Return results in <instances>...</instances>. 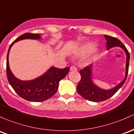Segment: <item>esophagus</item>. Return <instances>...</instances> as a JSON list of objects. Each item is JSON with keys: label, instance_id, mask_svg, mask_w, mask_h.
I'll list each match as a JSON object with an SVG mask.
<instances>
[{"label": "esophagus", "instance_id": "esophagus-1", "mask_svg": "<svg viewBox=\"0 0 134 134\" xmlns=\"http://www.w3.org/2000/svg\"><path fill=\"white\" fill-rule=\"evenodd\" d=\"M77 68H76V66H71V67H70V70H77Z\"/></svg>", "mask_w": 134, "mask_h": 134}]
</instances>
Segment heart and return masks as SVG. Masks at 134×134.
Segmentation results:
<instances>
[{
    "instance_id": "b5f03b06",
    "label": "heart",
    "mask_w": 134,
    "mask_h": 134,
    "mask_svg": "<svg viewBox=\"0 0 134 134\" xmlns=\"http://www.w3.org/2000/svg\"><path fill=\"white\" fill-rule=\"evenodd\" d=\"M93 47H94V46H93V44H85L80 48L79 52L82 54H86V53H88L90 52H91L93 49Z\"/></svg>"
}]
</instances>
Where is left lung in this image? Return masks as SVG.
<instances>
[{"label":"left lung","mask_w":134,"mask_h":134,"mask_svg":"<svg viewBox=\"0 0 134 134\" xmlns=\"http://www.w3.org/2000/svg\"><path fill=\"white\" fill-rule=\"evenodd\" d=\"M107 41V49L115 46H119L125 51L126 54V75L125 79L121 81L115 88L108 90L100 89L92 82V64L86 66L84 69L80 70L81 80L77 86V91L79 95L88 100L93 102H101L107 100L114 96L115 93L122 87L126 81L129 73L130 54L128 49L124 46L123 44L115 37L104 35Z\"/></svg>","instance_id":"8db88e82"}]
</instances>
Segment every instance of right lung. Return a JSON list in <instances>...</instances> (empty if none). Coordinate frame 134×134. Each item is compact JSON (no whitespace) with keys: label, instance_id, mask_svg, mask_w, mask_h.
<instances>
[{"label":"right lung","instance_id":"add662e5","mask_svg":"<svg viewBox=\"0 0 134 134\" xmlns=\"http://www.w3.org/2000/svg\"><path fill=\"white\" fill-rule=\"evenodd\" d=\"M40 38V34L31 33L23 34L11 44L7 55L6 74L8 82L20 97L32 102L44 101L54 96L57 91L59 81L65 77L70 70L69 67L63 69L52 67L42 76L27 81H20L13 75L9 67L8 55L13 44L26 38L39 39Z\"/></svg>","mask_w":134,"mask_h":134}]
</instances>
